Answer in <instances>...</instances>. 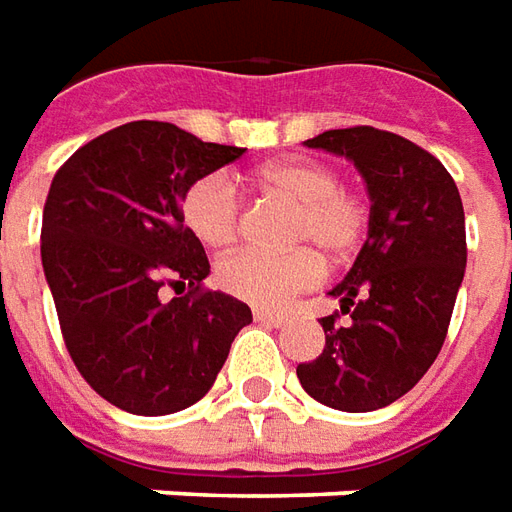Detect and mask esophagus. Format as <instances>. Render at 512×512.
I'll return each mask as SVG.
<instances>
[{"mask_svg": "<svg viewBox=\"0 0 512 512\" xmlns=\"http://www.w3.org/2000/svg\"><path fill=\"white\" fill-rule=\"evenodd\" d=\"M253 317L262 320V323H270V326H284L287 323V315L284 312H273V309H253Z\"/></svg>", "mask_w": 512, "mask_h": 512, "instance_id": "34e87169", "label": "esophagus"}]
</instances>
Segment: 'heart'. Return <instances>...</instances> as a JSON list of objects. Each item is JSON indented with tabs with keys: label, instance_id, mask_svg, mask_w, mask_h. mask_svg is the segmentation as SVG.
<instances>
[{
	"label": "heart",
	"instance_id": "b5f03b06",
	"mask_svg": "<svg viewBox=\"0 0 512 512\" xmlns=\"http://www.w3.org/2000/svg\"><path fill=\"white\" fill-rule=\"evenodd\" d=\"M253 181L270 195L295 206L287 242L290 253L239 250L217 264L220 290L253 306H284L295 295L317 287L326 262L354 259L370 231V200L365 192L340 183V172L315 158L270 161L253 172ZM186 228L214 250L231 248L242 234V200L228 175L211 172L186 186L181 197Z\"/></svg>",
	"mask_w": 512,
	"mask_h": 512
}]
</instances>
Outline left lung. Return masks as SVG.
<instances>
[{
	"label": "left lung",
	"instance_id": "left-lung-1",
	"mask_svg": "<svg viewBox=\"0 0 512 512\" xmlns=\"http://www.w3.org/2000/svg\"><path fill=\"white\" fill-rule=\"evenodd\" d=\"M309 147L348 155L370 195V231L320 317L326 348L298 365L309 396L343 412L382 410L410 393L438 359L465 273V214L457 183L432 153L390 130H326Z\"/></svg>",
	"mask_w": 512,
	"mask_h": 512
}]
</instances>
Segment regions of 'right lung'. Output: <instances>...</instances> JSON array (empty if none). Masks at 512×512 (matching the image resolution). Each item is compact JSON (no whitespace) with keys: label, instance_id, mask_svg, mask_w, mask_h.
<instances>
[{"label":"right lung","instance_id":"1","mask_svg":"<svg viewBox=\"0 0 512 512\" xmlns=\"http://www.w3.org/2000/svg\"><path fill=\"white\" fill-rule=\"evenodd\" d=\"M242 155L139 119L74 150L49 183L41 262L63 343L119 410L192 407L253 320L248 303L203 287L209 256L181 217L186 186ZM161 289L176 298L164 302Z\"/></svg>","mask_w":512,"mask_h":512}]
</instances>
